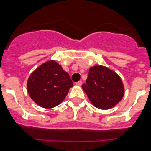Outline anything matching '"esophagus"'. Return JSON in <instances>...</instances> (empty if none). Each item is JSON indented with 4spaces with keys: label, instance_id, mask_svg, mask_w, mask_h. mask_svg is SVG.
<instances>
[{
    "label": "esophagus",
    "instance_id": "obj_1",
    "mask_svg": "<svg viewBox=\"0 0 151 151\" xmlns=\"http://www.w3.org/2000/svg\"><path fill=\"white\" fill-rule=\"evenodd\" d=\"M76 85H78V86H81V85H82V81H78V82L76 83Z\"/></svg>",
    "mask_w": 151,
    "mask_h": 151
}]
</instances>
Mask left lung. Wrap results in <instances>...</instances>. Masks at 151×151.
<instances>
[{
  "instance_id": "8db88e82",
  "label": "left lung",
  "mask_w": 151,
  "mask_h": 151,
  "mask_svg": "<svg viewBox=\"0 0 151 151\" xmlns=\"http://www.w3.org/2000/svg\"><path fill=\"white\" fill-rule=\"evenodd\" d=\"M82 88L92 105L101 110L114 107L124 94L121 77L111 69L101 65L90 67L86 84H83Z\"/></svg>"
}]
</instances>
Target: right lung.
<instances>
[{
    "label": "right lung",
    "instance_id": "right-lung-1",
    "mask_svg": "<svg viewBox=\"0 0 151 151\" xmlns=\"http://www.w3.org/2000/svg\"><path fill=\"white\" fill-rule=\"evenodd\" d=\"M73 86L70 75L56 61L50 59L34 70L27 80V92L34 103L50 109L65 99Z\"/></svg>",
    "mask_w": 151,
    "mask_h": 151
}]
</instances>
